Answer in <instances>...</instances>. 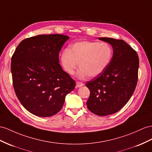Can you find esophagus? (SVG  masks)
<instances>
[{"instance_id": "1", "label": "esophagus", "mask_w": 152, "mask_h": 152, "mask_svg": "<svg viewBox=\"0 0 152 152\" xmlns=\"http://www.w3.org/2000/svg\"><path fill=\"white\" fill-rule=\"evenodd\" d=\"M76 85H77V86L78 87H80L83 86V83L82 82H81V81H76Z\"/></svg>"}]
</instances>
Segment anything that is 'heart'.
<instances>
[{
    "label": "heart",
    "mask_w": 152,
    "mask_h": 152,
    "mask_svg": "<svg viewBox=\"0 0 152 152\" xmlns=\"http://www.w3.org/2000/svg\"><path fill=\"white\" fill-rule=\"evenodd\" d=\"M113 50L107 43L81 41L62 52L60 61L64 69L72 75L79 64L78 76L94 77L101 75L109 65Z\"/></svg>",
    "instance_id": "heart-1"
}]
</instances>
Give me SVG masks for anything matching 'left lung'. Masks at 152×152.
Listing matches in <instances>:
<instances>
[{
	"mask_svg": "<svg viewBox=\"0 0 152 152\" xmlns=\"http://www.w3.org/2000/svg\"><path fill=\"white\" fill-rule=\"evenodd\" d=\"M99 39L109 43L114 54L106 69L85 84L90 91L87 105L93 114L105 116L118 112L130 99L137 83L139 60L137 52L124 40Z\"/></svg>",
	"mask_w": 152,
	"mask_h": 152,
	"instance_id": "1",
	"label": "left lung"
}]
</instances>
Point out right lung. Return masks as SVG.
<instances>
[{
    "label": "right lung",
    "mask_w": 152,
    "mask_h": 152,
    "mask_svg": "<svg viewBox=\"0 0 152 152\" xmlns=\"http://www.w3.org/2000/svg\"><path fill=\"white\" fill-rule=\"evenodd\" d=\"M68 36L40 34L26 38L11 57L14 90L27 110L39 117L55 115L76 83L59 64V53Z\"/></svg>",
    "instance_id": "add662e5"
}]
</instances>
